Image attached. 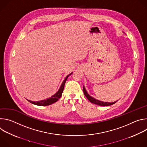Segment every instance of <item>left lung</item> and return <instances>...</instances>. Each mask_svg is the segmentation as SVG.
I'll use <instances>...</instances> for the list:
<instances>
[{"label": "left lung", "mask_w": 147, "mask_h": 147, "mask_svg": "<svg viewBox=\"0 0 147 147\" xmlns=\"http://www.w3.org/2000/svg\"><path fill=\"white\" fill-rule=\"evenodd\" d=\"M83 92H84V94L85 96L87 97V98L92 103L94 104H96V105H99V106H109V105H112L115 103L117 101H115V102H102V101H100V100H97L96 99H95L94 98L92 97L91 96H90L87 92L86 88L84 87H83Z\"/></svg>", "instance_id": "8db88e82"}]
</instances>
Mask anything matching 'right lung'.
I'll list each match as a JSON object with an SVG mask.
<instances>
[{"instance_id":"obj_1","label":"right lung","mask_w":147,"mask_h":147,"mask_svg":"<svg viewBox=\"0 0 147 147\" xmlns=\"http://www.w3.org/2000/svg\"><path fill=\"white\" fill-rule=\"evenodd\" d=\"M71 74H72V73L66 76L65 80L63 81L61 85L59 90H58V91L55 94H54L53 96H52L51 98H48L47 99H44V100L36 101V102L31 101V100H28V99H27V100H28L30 103H31L32 104H34V105H38V106H47V105H51V104L57 102L62 95V92H63V91L65 83H66V81L68 77L70 75H71Z\"/></svg>"}]
</instances>
